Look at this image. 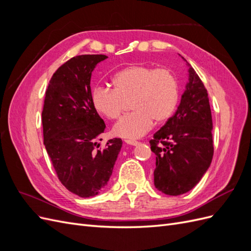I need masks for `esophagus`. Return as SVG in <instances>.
<instances>
[{"label":"esophagus","mask_w":251,"mask_h":251,"mask_svg":"<svg viewBox=\"0 0 251 251\" xmlns=\"http://www.w3.org/2000/svg\"><path fill=\"white\" fill-rule=\"evenodd\" d=\"M125 142L126 144H130V146H137V144H139L138 141H135V140H126Z\"/></svg>","instance_id":"esophagus-1"}]
</instances>
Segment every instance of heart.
I'll return each instance as SVG.
<instances>
[{"mask_svg":"<svg viewBox=\"0 0 251 251\" xmlns=\"http://www.w3.org/2000/svg\"><path fill=\"white\" fill-rule=\"evenodd\" d=\"M114 90L98 87L92 92V102L98 113L109 119L120 116L125 101L131 100L134 111L113 126V134L125 139L146 135L156 123L168 120L177 107L179 87L172 70L147 65L126 67L112 78Z\"/></svg>","mask_w":251,"mask_h":251,"instance_id":"1","label":"heart"}]
</instances>
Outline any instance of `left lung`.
Instances as JSON below:
<instances>
[{"mask_svg": "<svg viewBox=\"0 0 251 251\" xmlns=\"http://www.w3.org/2000/svg\"><path fill=\"white\" fill-rule=\"evenodd\" d=\"M182 59L188 67V81L180 104L150 141L156 155L154 184L169 196L193 189L209 169L214 155L207 91L193 67Z\"/></svg>", "mask_w": 251, "mask_h": 251, "instance_id": "1", "label": "left lung"}]
</instances>
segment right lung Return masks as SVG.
Instances as JSON below:
<instances>
[{"label": "right lung", "mask_w": 251, "mask_h": 251, "mask_svg": "<svg viewBox=\"0 0 251 251\" xmlns=\"http://www.w3.org/2000/svg\"><path fill=\"white\" fill-rule=\"evenodd\" d=\"M108 56H75L60 66L49 82L42 123L44 144L57 177L81 198L100 195L108 184L123 140L114 138L100 149L105 125L92 102L91 75ZM101 140V139H100Z\"/></svg>", "instance_id": "1"}]
</instances>
